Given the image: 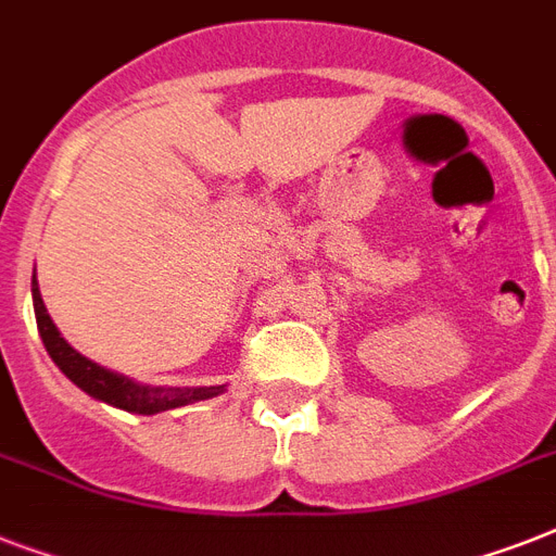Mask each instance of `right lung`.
<instances>
[{
  "label": "right lung",
  "mask_w": 556,
  "mask_h": 556,
  "mask_svg": "<svg viewBox=\"0 0 556 556\" xmlns=\"http://www.w3.org/2000/svg\"><path fill=\"white\" fill-rule=\"evenodd\" d=\"M30 294H34V314H37V329L42 343H46V352L60 366L65 378L77 383L83 392H89L91 397L106 401V404L117 406V409H126V413L155 415L164 413V409H176V406L195 404V401H207V397H216L225 392V387H143V383H135L126 375L103 369V366H98L89 357H83L77 349L68 346L63 334L56 331L54 320L46 312L42 294H39L37 277H34Z\"/></svg>",
  "instance_id": "right-lung-1"
}]
</instances>
